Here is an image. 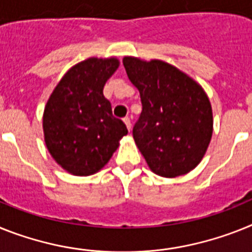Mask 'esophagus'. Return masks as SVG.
<instances>
[{
    "mask_svg": "<svg viewBox=\"0 0 252 252\" xmlns=\"http://www.w3.org/2000/svg\"><path fill=\"white\" fill-rule=\"evenodd\" d=\"M123 122H124V124H126V126L128 130H129V132H130V129H132V124H130V119H129V118H124V119H123Z\"/></svg>",
    "mask_w": 252,
    "mask_h": 252,
    "instance_id": "obj_1",
    "label": "esophagus"
}]
</instances>
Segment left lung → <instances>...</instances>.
<instances>
[{"label":"left lung","mask_w":252,"mask_h":252,"mask_svg":"<svg viewBox=\"0 0 252 252\" xmlns=\"http://www.w3.org/2000/svg\"><path fill=\"white\" fill-rule=\"evenodd\" d=\"M123 65L141 96L133 138L147 165L169 178L196 168L213 134V110L202 87L161 60L126 56Z\"/></svg>","instance_id":"1"}]
</instances>
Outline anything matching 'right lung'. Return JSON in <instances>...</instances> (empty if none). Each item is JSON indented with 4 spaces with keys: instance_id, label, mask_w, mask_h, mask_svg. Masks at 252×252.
<instances>
[{
    "instance_id": "obj_1",
    "label": "right lung",
    "mask_w": 252,
    "mask_h": 252,
    "mask_svg": "<svg viewBox=\"0 0 252 252\" xmlns=\"http://www.w3.org/2000/svg\"><path fill=\"white\" fill-rule=\"evenodd\" d=\"M118 66L115 58H90L74 65L44 107V142L55 161L71 174L98 172L128 133L103 96V86Z\"/></svg>"
}]
</instances>
